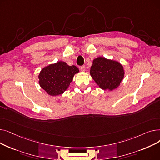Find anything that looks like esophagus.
Instances as JSON below:
<instances>
[{"label": "esophagus", "mask_w": 160, "mask_h": 160, "mask_svg": "<svg viewBox=\"0 0 160 160\" xmlns=\"http://www.w3.org/2000/svg\"><path fill=\"white\" fill-rule=\"evenodd\" d=\"M80 70L82 72H84L86 71V67L85 66H81L80 67Z\"/></svg>", "instance_id": "obj_1"}]
</instances>
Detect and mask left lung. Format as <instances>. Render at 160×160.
<instances>
[{"label": "left lung", "mask_w": 160, "mask_h": 160, "mask_svg": "<svg viewBox=\"0 0 160 160\" xmlns=\"http://www.w3.org/2000/svg\"><path fill=\"white\" fill-rule=\"evenodd\" d=\"M90 74L100 88L112 91L119 86L124 71L119 62L98 57L93 61Z\"/></svg>", "instance_id": "8db88e82"}]
</instances>
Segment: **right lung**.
<instances>
[{
    "instance_id": "obj_1",
    "label": "right lung",
    "mask_w": 160,
    "mask_h": 160,
    "mask_svg": "<svg viewBox=\"0 0 160 160\" xmlns=\"http://www.w3.org/2000/svg\"><path fill=\"white\" fill-rule=\"evenodd\" d=\"M78 72L77 67L69 66L64 62L50 64L41 71L38 76L39 86L50 95H62Z\"/></svg>"
}]
</instances>
